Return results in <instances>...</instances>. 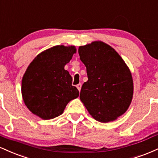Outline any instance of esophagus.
<instances>
[{"instance_id": "34e87169", "label": "esophagus", "mask_w": 158, "mask_h": 158, "mask_svg": "<svg viewBox=\"0 0 158 158\" xmlns=\"http://www.w3.org/2000/svg\"><path fill=\"white\" fill-rule=\"evenodd\" d=\"M77 87L78 90H79V91H80L81 90V84H78L77 85Z\"/></svg>"}]
</instances>
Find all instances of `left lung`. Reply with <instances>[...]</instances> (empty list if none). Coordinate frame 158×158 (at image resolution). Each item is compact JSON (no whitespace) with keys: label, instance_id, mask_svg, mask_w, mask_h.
<instances>
[{"label":"left lung","instance_id":"obj_1","mask_svg":"<svg viewBox=\"0 0 158 158\" xmlns=\"http://www.w3.org/2000/svg\"><path fill=\"white\" fill-rule=\"evenodd\" d=\"M88 80L83 84L80 100L95 120L113 121L127 111L133 96L130 68L113 48L102 41L79 47Z\"/></svg>","mask_w":158,"mask_h":158}]
</instances>
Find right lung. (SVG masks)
I'll list each match as a JSON object with an SVG mask.
<instances>
[{"label":"right lung","mask_w":158,"mask_h":158,"mask_svg":"<svg viewBox=\"0 0 158 158\" xmlns=\"http://www.w3.org/2000/svg\"><path fill=\"white\" fill-rule=\"evenodd\" d=\"M76 52L73 45L51 47L38 54L25 72L23 99L28 109L43 120L60 115L68 102L79 96L71 76L64 68Z\"/></svg>","instance_id":"1"}]
</instances>
